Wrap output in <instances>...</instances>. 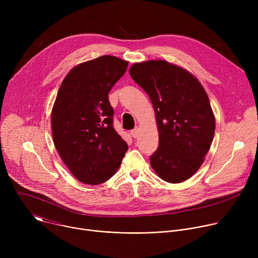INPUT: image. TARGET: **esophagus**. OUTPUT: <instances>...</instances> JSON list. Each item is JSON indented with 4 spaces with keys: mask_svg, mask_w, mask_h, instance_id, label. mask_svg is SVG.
I'll return each instance as SVG.
<instances>
[{
    "mask_svg": "<svg viewBox=\"0 0 258 258\" xmlns=\"http://www.w3.org/2000/svg\"><path fill=\"white\" fill-rule=\"evenodd\" d=\"M131 135H132L133 138H137V137L139 136V128H138V127L134 128V130L131 132Z\"/></svg>",
    "mask_w": 258,
    "mask_h": 258,
    "instance_id": "esophagus-1",
    "label": "esophagus"
}]
</instances>
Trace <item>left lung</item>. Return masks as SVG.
<instances>
[{
    "label": "left lung",
    "instance_id": "8db88e82",
    "mask_svg": "<svg viewBox=\"0 0 258 258\" xmlns=\"http://www.w3.org/2000/svg\"><path fill=\"white\" fill-rule=\"evenodd\" d=\"M132 79L152 102L159 146L150 164L171 183L190 178L204 162L215 131V118L200 82L186 69L164 60L135 63Z\"/></svg>",
    "mask_w": 258,
    "mask_h": 258
}]
</instances>
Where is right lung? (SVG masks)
Listing matches in <instances>:
<instances>
[{
	"label": "right lung",
	"instance_id": "obj_1",
	"mask_svg": "<svg viewBox=\"0 0 258 258\" xmlns=\"http://www.w3.org/2000/svg\"><path fill=\"white\" fill-rule=\"evenodd\" d=\"M128 62L105 55L73 67L63 80L51 114L53 141L80 181L98 185L113 176L127 151L113 127L108 94Z\"/></svg>",
	"mask_w": 258,
	"mask_h": 258
}]
</instances>
